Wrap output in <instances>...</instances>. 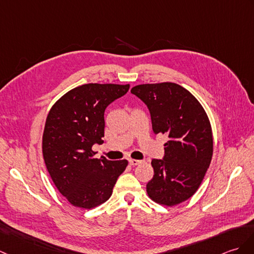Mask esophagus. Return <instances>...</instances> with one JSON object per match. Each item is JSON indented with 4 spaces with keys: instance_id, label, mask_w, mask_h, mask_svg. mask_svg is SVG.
<instances>
[{
    "instance_id": "34e87169",
    "label": "esophagus",
    "mask_w": 254,
    "mask_h": 254,
    "mask_svg": "<svg viewBox=\"0 0 254 254\" xmlns=\"http://www.w3.org/2000/svg\"><path fill=\"white\" fill-rule=\"evenodd\" d=\"M128 162H129V164H131V166H133V167L138 166L139 163H141L140 160H136V159H129Z\"/></svg>"
}]
</instances>
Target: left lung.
<instances>
[{
    "label": "left lung",
    "instance_id": "8db88e82",
    "mask_svg": "<svg viewBox=\"0 0 254 254\" xmlns=\"http://www.w3.org/2000/svg\"><path fill=\"white\" fill-rule=\"evenodd\" d=\"M149 109L152 131L166 134L163 160L152 159L154 178L147 193L159 204H179L197 191L210 167L213 136L203 107L183 86L162 82L132 87Z\"/></svg>",
    "mask_w": 254,
    "mask_h": 254
}]
</instances>
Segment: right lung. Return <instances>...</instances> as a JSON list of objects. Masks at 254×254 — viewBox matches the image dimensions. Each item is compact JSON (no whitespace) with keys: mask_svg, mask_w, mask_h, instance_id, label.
Wrapping results in <instances>:
<instances>
[{"mask_svg":"<svg viewBox=\"0 0 254 254\" xmlns=\"http://www.w3.org/2000/svg\"><path fill=\"white\" fill-rule=\"evenodd\" d=\"M129 84H83L67 92L46 118L42 152L57 190L74 207L93 209L110 198L127 160L97 159L94 144L104 140L107 106L127 94Z\"/></svg>","mask_w":254,"mask_h":254,"instance_id":"obj_1","label":"right lung"}]
</instances>
